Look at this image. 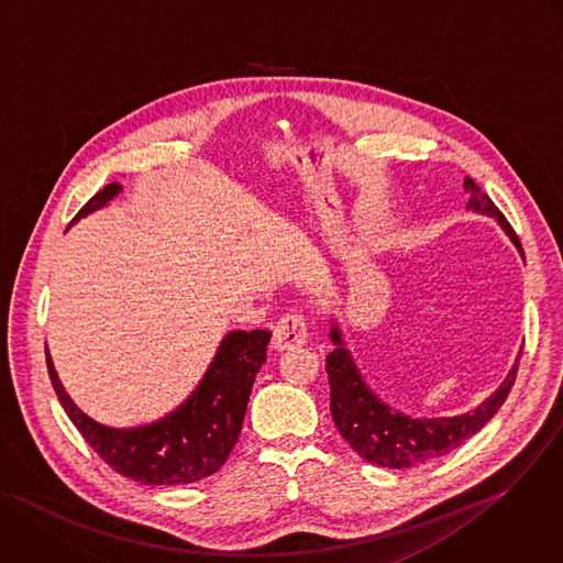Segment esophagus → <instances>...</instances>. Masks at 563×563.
Returning a JSON list of instances; mask_svg holds the SVG:
<instances>
[{"label":"esophagus","instance_id":"esophagus-1","mask_svg":"<svg viewBox=\"0 0 563 563\" xmlns=\"http://www.w3.org/2000/svg\"><path fill=\"white\" fill-rule=\"evenodd\" d=\"M308 340V332H306V323L301 314H284L275 330H273V349L277 351H295L299 346H303Z\"/></svg>","mask_w":563,"mask_h":563}]
</instances>
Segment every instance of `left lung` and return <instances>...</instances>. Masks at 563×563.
<instances>
[{"mask_svg":"<svg viewBox=\"0 0 563 563\" xmlns=\"http://www.w3.org/2000/svg\"><path fill=\"white\" fill-rule=\"evenodd\" d=\"M464 188L468 192L466 208L477 214L497 219L504 233L510 238V242L523 257V249L519 244L517 233L512 231L501 210L493 203V199L486 192H482V188L471 177L464 179ZM330 342L334 349L325 357V373L330 382L332 421L362 460L384 468H410L443 457L455 451V448L462 445L468 437L479 432L506 401L515 384L521 357L519 351L506 379L475 410L455 417L415 419L410 415L395 410L368 388L351 351L346 349L344 332L334 319L330 321Z\"/></svg>","mask_w":563,"mask_h":563,"instance_id":"obj_1","label":"left lung"}]
</instances>
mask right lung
Here are the masks:
<instances>
[{
	"instance_id": "1",
	"label": "right lung",
	"mask_w": 563,
	"mask_h": 563,
	"mask_svg": "<svg viewBox=\"0 0 563 563\" xmlns=\"http://www.w3.org/2000/svg\"><path fill=\"white\" fill-rule=\"evenodd\" d=\"M122 190L118 181L108 184L88 199L73 223L106 208ZM268 342V330L223 334L195 390L166 417L133 428H112L88 417L59 382L48 349L46 366L68 419L112 471L146 486H179L210 477L229 460Z\"/></svg>"
}]
</instances>
